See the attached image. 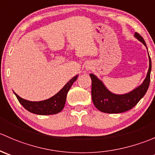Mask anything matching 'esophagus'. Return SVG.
I'll return each instance as SVG.
<instances>
[{
	"instance_id": "obj_1",
	"label": "esophagus",
	"mask_w": 155,
	"mask_h": 155,
	"mask_svg": "<svg viewBox=\"0 0 155 155\" xmlns=\"http://www.w3.org/2000/svg\"><path fill=\"white\" fill-rule=\"evenodd\" d=\"M85 68H86L87 70H91V69L92 68V66H91V64H87Z\"/></svg>"
}]
</instances>
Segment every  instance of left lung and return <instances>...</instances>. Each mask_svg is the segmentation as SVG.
I'll return each mask as SVG.
<instances>
[{
    "mask_svg": "<svg viewBox=\"0 0 155 155\" xmlns=\"http://www.w3.org/2000/svg\"><path fill=\"white\" fill-rule=\"evenodd\" d=\"M134 37L146 46L143 37L136 32ZM149 68L145 80L141 85L125 94H115L105 87L102 81L91 73V97L94 105L97 109L106 113H121L130 110L135 107L144 97L150 84V74L151 70V61L149 54Z\"/></svg>",
    "mask_w": 155,
    "mask_h": 155,
    "instance_id": "left-lung-1",
    "label": "left lung"
}]
</instances>
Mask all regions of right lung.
Instances as JSON below:
<instances>
[{
    "instance_id": "add662e5",
    "label": "right lung",
    "mask_w": 155,
    "mask_h": 155,
    "mask_svg": "<svg viewBox=\"0 0 155 155\" xmlns=\"http://www.w3.org/2000/svg\"><path fill=\"white\" fill-rule=\"evenodd\" d=\"M77 77L78 76H76L72 78L60 91L49 99L43 101H29L20 97L15 93L14 94L23 107L30 112L42 115H54L60 112L64 109L66 103L67 94L73 82L77 79Z\"/></svg>"
}]
</instances>
